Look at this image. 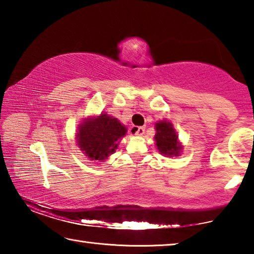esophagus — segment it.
<instances>
[{"mask_svg":"<svg viewBox=\"0 0 254 254\" xmlns=\"http://www.w3.org/2000/svg\"><path fill=\"white\" fill-rule=\"evenodd\" d=\"M131 133H133V134H135V135H142L144 133V127H132Z\"/></svg>","mask_w":254,"mask_h":254,"instance_id":"esophagus-1","label":"esophagus"}]
</instances>
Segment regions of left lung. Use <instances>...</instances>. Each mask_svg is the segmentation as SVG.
Masks as SVG:
<instances>
[{
  "label": "left lung",
  "mask_w": 254,
  "mask_h": 254,
  "mask_svg": "<svg viewBox=\"0 0 254 254\" xmlns=\"http://www.w3.org/2000/svg\"><path fill=\"white\" fill-rule=\"evenodd\" d=\"M156 130L157 133L154 135V139H156L159 152L167 157L178 156L183 147L178 142V135L173 124L167 121L158 122L156 124Z\"/></svg>",
  "instance_id": "obj_1"
}]
</instances>
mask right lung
Masks as SVG:
<instances>
[{
  "mask_svg": "<svg viewBox=\"0 0 254 254\" xmlns=\"http://www.w3.org/2000/svg\"><path fill=\"white\" fill-rule=\"evenodd\" d=\"M127 128L118 119L101 114L87 119L79 126L77 143L91 160H104L118 148L119 140L126 135Z\"/></svg>",
  "mask_w": 254,
  "mask_h": 254,
  "instance_id": "1",
  "label": "right lung"
}]
</instances>
